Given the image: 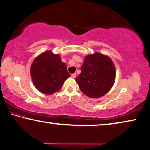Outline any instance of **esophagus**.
I'll use <instances>...</instances> for the list:
<instances>
[{
	"label": "esophagus",
	"instance_id": "obj_1",
	"mask_svg": "<svg viewBox=\"0 0 150 150\" xmlns=\"http://www.w3.org/2000/svg\"><path fill=\"white\" fill-rule=\"evenodd\" d=\"M76 76H77L76 73H73V74H71V77L72 78H75Z\"/></svg>",
	"mask_w": 150,
	"mask_h": 150
}]
</instances>
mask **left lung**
Listing matches in <instances>:
<instances>
[{"label": "left lung", "instance_id": "1", "mask_svg": "<svg viewBox=\"0 0 150 150\" xmlns=\"http://www.w3.org/2000/svg\"><path fill=\"white\" fill-rule=\"evenodd\" d=\"M115 78L116 69L112 59L108 56L95 52L85 57L81 73L75 81L85 95L98 98L110 90Z\"/></svg>", "mask_w": 150, "mask_h": 150}]
</instances>
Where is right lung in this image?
<instances>
[{
	"label": "right lung",
	"mask_w": 150,
	"mask_h": 150,
	"mask_svg": "<svg viewBox=\"0 0 150 150\" xmlns=\"http://www.w3.org/2000/svg\"><path fill=\"white\" fill-rule=\"evenodd\" d=\"M30 73L35 88L46 95L59 91L64 81L71 76L60 55L52 50L45 51L35 58Z\"/></svg>",
	"instance_id": "add662e5"
}]
</instances>
